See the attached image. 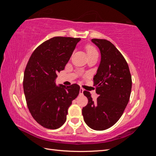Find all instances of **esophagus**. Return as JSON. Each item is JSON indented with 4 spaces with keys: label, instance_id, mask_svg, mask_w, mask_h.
Masks as SVG:
<instances>
[{
    "label": "esophagus",
    "instance_id": "1",
    "mask_svg": "<svg viewBox=\"0 0 156 156\" xmlns=\"http://www.w3.org/2000/svg\"><path fill=\"white\" fill-rule=\"evenodd\" d=\"M83 91H84V89L83 88H80V95H83Z\"/></svg>",
    "mask_w": 156,
    "mask_h": 156
}]
</instances>
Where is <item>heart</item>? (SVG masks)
I'll return each instance as SVG.
<instances>
[{
  "mask_svg": "<svg viewBox=\"0 0 156 156\" xmlns=\"http://www.w3.org/2000/svg\"><path fill=\"white\" fill-rule=\"evenodd\" d=\"M86 50H87V52L88 56H89V55H91V54H98V51H97V50L96 49V48H95L94 47L91 46V45L87 46Z\"/></svg>",
  "mask_w": 156,
  "mask_h": 156,
  "instance_id": "1",
  "label": "heart"
}]
</instances>
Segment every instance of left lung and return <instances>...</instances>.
Masks as SVG:
<instances>
[{"mask_svg": "<svg viewBox=\"0 0 156 156\" xmlns=\"http://www.w3.org/2000/svg\"><path fill=\"white\" fill-rule=\"evenodd\" d=\"M98 47L101 60L94 77L99 97L93 101L91 94L84 91L88 104L82 109L85 123L92 129H109L120 119L130 98L132 80L127 62L117 48L105 39L91 40Z\"/></svg>", "mask_w": 156, "mask_h": 156, "instance_id": "8db88e82", "label": "left lung"}]
</instances>
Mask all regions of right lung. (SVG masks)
I'll return each mask as SVG.
<instances>
[{
	"mask_svg": "<svg viewBox=\"0 0 156 156\" xmlns=\"http://www.w3.org/2000/svg\"><path fill=\"white\" fill-rule=\"evenodd\" d=\"M80 38L54 37L34 50L26 66L23 89L30 113L39 125L60 128L67 120L68 109L78 96L80 86H56L57 73L63 70Z\"/></svg>",
	"mask_w": 156,
	"mask_h": 156,
	"instance_id": "add662e5",
	"label": "right lung"
}]
</instances>
